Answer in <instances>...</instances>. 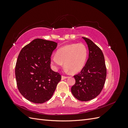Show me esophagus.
I'll list each match as a JSON object with an SVG mask.
<instances>
[{
  "instance_id": "esophagus-1",
  "label": "esophagus",
  "mask_w": 128,
  "mask_h": 128,
  "mask_svg": "<svg viewBox=\"0 0 128 128\" xmlns=\"http://www.w3.org/2000/svg\"><path fill=\"white\" fill-rule=\"evenodd\" d=\"M67 78V76H61V80H64V79H66V78Z\"/></svg>"
}]
</instances>
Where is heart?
Wrapping results in <instances>:
<instances>
[{"instance_id": "b5f03b06", "label": "heart", "mask_w": 128, "mask_h": 128, "mask_svg": "<svg viewBox=\"0 0 128 128\" xmlns=\"http://www.w3.org/2000/svg\"><path fill=\"white\" fill-rule=\"evenodd\" d=\"M88 55V48L84 44H69L61 48L56 54L52 56L51 64L57 69L64 62L66 70L76 73L84 67Z\"/></svg>"}]
</instances>
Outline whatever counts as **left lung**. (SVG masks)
Here are the masks:
<instances>
[{"instance_id": "left-lung-1", "label": "left lung", "mask_w": 128, "mask_h": 128, "mask_svg": "<svg viewBox=\"0 0 128 128\" xmlns=\"http://www.w3.org/2000/svg\"><path fill=\"white\" fill-rule=\"evenodd\" d=\"M83 38L88 44V58L80 72L74 76L76 82L71 91L76 99L86 102L95 98L102 91L107 70L101 49L88 38Z\"/></svg>"}]
</instances>
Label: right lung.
<instances>
[{
  "label": "right lung",
  "instance_id": "obj_1",
  "mask_svg": "<svg viewBox=\"0 0 128 128\" xmlns=\"http://www.w3.org/2000/svg\"><path fill=\"white\" fill-rule=\"evenodd\" d=\"M54 42L37 38L22 48L15 66V77L21 94L29 101L42 104L51 99L61 76L53 71L51 56Z\"/></svg>",
  "mask_w": 128,
  "mask_h": 128
}]
</instances>
